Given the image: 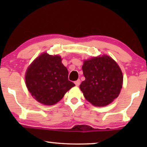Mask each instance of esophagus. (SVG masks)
<instances>
[{
    "label": "esophagus",
    "instance_id": "esophagus-1",
    "mask_svg": "<svg viewBox=\"0 0 147 147\" xmlns=\"http://www.w3.org/2000/svg\"><path fill=\"white\" fill-rule=\"evenodd\" d=\"M74 83H75L76 86H79L80 83H81V81H80V80H78L77 81H76L75 82H74Z\"/></svg>",
    "mask_w": 147,
    "mask_h": 147
}]
</instances>
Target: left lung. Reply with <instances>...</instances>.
Returning a JSON list of instances; mask_svg holds the SVG:
<instances>
[{"instance_id":"8db88e82","label":"left lung","mask_w":147,"mask_h":147,"mask_svg":"<svg viewBox=\"0 0 147 147\" xmlns=\"http://www.w3.org/2000/svg\"><path fill=\"white\" fill-rule=\"evenodd\" d=\"M82 70L85 80L80 88L88 102L95 106H105L119 95L123 76L117 63L103 55L84 60Z\"/></svg>"}]
</instances>
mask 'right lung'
<instances>
[{"label": "right lung", "mask_w": 147, "mask_h": 147, "mask_svg": "<svg viewBox=\"0 0 147 147\" xmlns=\"http://www.w3.org/2000/svg\"><path fill=\"white\" fill-rule=\"evenodd\" d=\"M25 82L31 96L40 103L53 105L75 86L68 80V70L59 55L43 53L27 68Z\"/></svg>", "instance_id": "add662e5"}]
</instances>
